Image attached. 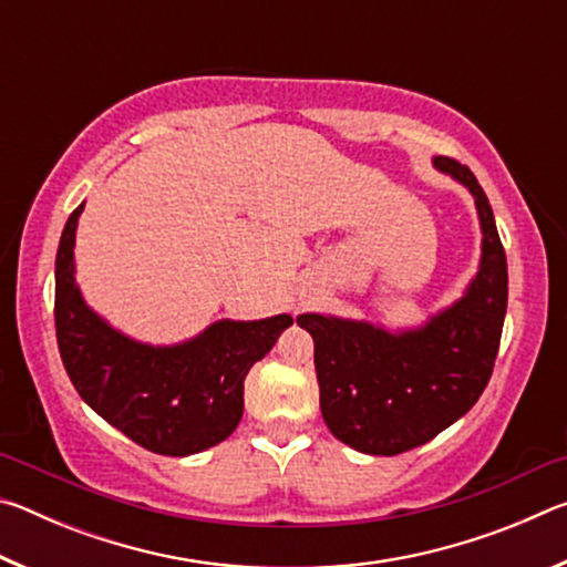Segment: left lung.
I'll use <instances>...</instances> for the list:
<instances>
[{"label": "left lung", "mask_w": 567, "mask_h": 567, "mask_svg": "<svg viewBox=\"0 0 567 567\" xmlns=\"http://www.w3.org/2000/svg\"><path fill=\"white\" fill-rule=\"evenodd\" d=\"M473 192L483 262L463 300L422 330L390 334L368 322L300 315L315 340L320 408L330 433L360 453L400 455L425 445L475 405L493 375L507 310V260L491 203L473 172L435 157Z\"/></svg>", "instance_id": "8db88e82"}]
</instances>
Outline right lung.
Wrapping results in <instances>:
<instances>
[{"label":"right lung","instance_id":"add662e5","mask_svg":"<svg viewBox=\"0 0 567 567\" xmlns=\"http://www.w3.org/2000/svg\"><path fill=\"white\" fill-rule=\"evenodd\" d=\"M70 215L54 265L56 344L80 398L157 455H192L233 435L245 408V378L290 328V315L233 322L223 320L177 348H150L100 320L74 282V229Z\"/></svg>","mask_w":567,"mask_h":567}]
</instances>
